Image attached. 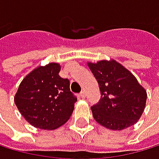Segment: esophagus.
<instances>
[{"mask_svg": "<svg viewBox=\"0 0 159 159\" xmlns=\"http://www.w3.org/2000/svg\"><path fill=\"white\" fill-rule=\"evenodd\" d=\"M80 96L82 97V98H85V96H86V93H85V90H82L81 93H80Z\"/></svg>", "mask_w": 159, "mask_h": 159, "instance_id": "34e87169", "label": "esophagus"}]
</instances>
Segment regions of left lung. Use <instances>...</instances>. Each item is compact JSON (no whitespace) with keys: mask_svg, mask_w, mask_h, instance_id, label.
Returning <instances> with one entry per match:
<instances>
[{"mask_svg":"<svg viewBox=\"0 0 159 159\" xmlns=\"http://www.w3.org/2000/svg\"><path fill=\"white\" fill-rule=\"evenodd\" d=\"M88 66L101 91L99 102L90 108L95 121L113 131L134 125L146 106V89L129 70L113 59L88 62Z\"/></svg>","mask_w":159,"mask_h":159,"instance_id":"8db88e82","label":"left lung"}]
</instances>
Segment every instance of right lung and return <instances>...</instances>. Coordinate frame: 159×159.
Returning <instances> with one entry per match:
<instances>
[{
    "mask_svg": "<svg viewBox=\"0 0 159 159\" xmlns=\"http://www.w3.org/2000/svg\"><path fill=\"white\" fill-rule=\"evenodd\" d=\"M61 66L49 63L39 66L21 82L15 104L24 118L35 128L55 130L71 116L77 98L70 81L59 76Z\"/></svg>",
    "mask_w": 159,
    "mask_h": 159,
    "instance_id": "obj_1",
    "label": "right lung"
}]
</instances>
